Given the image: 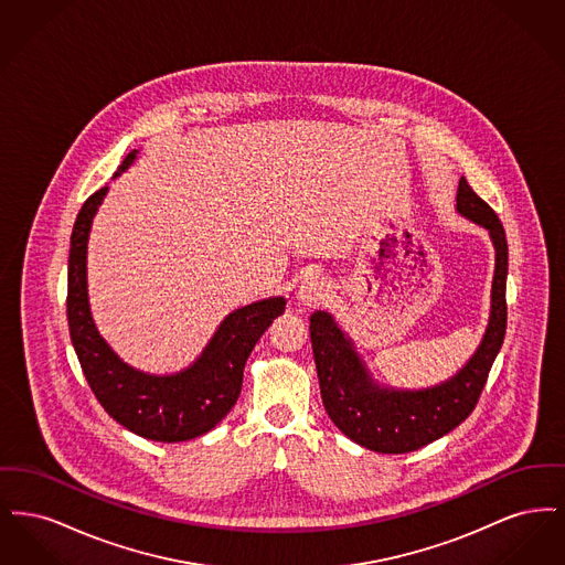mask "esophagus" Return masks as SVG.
Returning <instances> with one entry per match:
<instances>
[{"label":"esophagus","mask_w":565,"mask_h":565,"mask_svg":"<svg viewBox=\"0 0 565 565\" xmlns=\"http://www.w3.org/2000/svg\"><path fill=\"white\" fill-rule=\"evenodd\" d=\"M330 296V286L323 277H309L300 284L298 292H296V300L302 309H316L323 305Z\"/></svg>","instance_id":"34e87169"}]
</instances>
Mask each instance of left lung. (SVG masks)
I'll return each mask as SVG.
<instances>
[{
    "label": "left lung",
    "mask_w": 565,
    "mask_h": 565,
    "mask_svg": "<svg viewBox=\"0 0 565 565\" xmlns=\"http://www.w3.org/2000/svg\"><path fill=\"white\" fill-rule=\"evenodd\" d=\"M456 212L483 226L495 249L489 322L479 348L456 375L422 390L381 385L337 320L328 311L311 316L309 332L323 408L348 438L376 454H408L457 428L477 406L504 343L509 275L504 226L463 178L457 186Z\"/></svg>",
    "instance_id": "8db88e82"
}]
</instances>
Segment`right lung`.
Here are the masks:
<instances>
[{
  "instance_id": "obj_1",
  "label": "right lung",
  "mask_w": 565,
  "mask_h": 565,
  "mask_svg": "<svg viewBox=\"0 0 565 565\" xmlns=\"http://www.w3.org/2000/svg\"><path fill=\"white\" fill-rule=\"evenodd\" d=\"M137 152L127 154L114 178L134 164ZM106 194L108 186L86 199L72 231L67 322L82 373L109 417L127 430L157 443L196 438L215 428L237 403L245 362L273 320L286 311V298L270 296L228 313L201 355L180 373L137 371L99 334L88 302V235Z\"/></svg>"
}]
</instances>
